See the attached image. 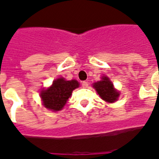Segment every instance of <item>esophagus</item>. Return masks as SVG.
<instances>
[{"label": "esophagus", "instance_id": "34e87169", "mask_svg": "<svg viewBox=\"0 0 159 159\" xmlns=\"http://www.w3.org/2000/svg\"><path fill=\"white\" fill-rule=\"evenodd\" d=\"M82 86H83V88H88V87H89V83L86 82V81H83V83H82Z\"/></svg>", "mask_w": 159, "mask_h": 159}]
</instances>
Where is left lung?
Returning a JSON list of instances; mask_svg holds the SVG:
<instances>
[{"mask_svg":"<svg viewBox=\"0 0 159 159\" xmlns=\"http://www.w3.org/2000/svg\"><path fill=\"white\" fill-rule=\"evenodd\" d=\"M93 87L100 98L107 102L113 103L117 101L119 97V92L114 89L113 84L107 76H102L100 81L93 83Z\"/></svg>","mask_w":159,"mask_h":159,"instance_id":"8db88e82","label":"left lung"}]
</instances>
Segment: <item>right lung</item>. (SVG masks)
<instances>
[{"label":"right lung","mask_w":159,"mask_h":159,"mask_svg":"<svg viewBox=\"0 0 159 159\" xmlns=\"http://www.w3.org/2000/svg\"><path fill=\"white\" fill-rule=\"evenodd\" d=\"M79 87L76 80L66 81L63 77H59L52 82L51 87L47 89H42L40 93L42 105L47 109L53 111L62 110L67 100L71 96L74 89Z\"/></svg>","instance_id":"1"}]
</instances>
